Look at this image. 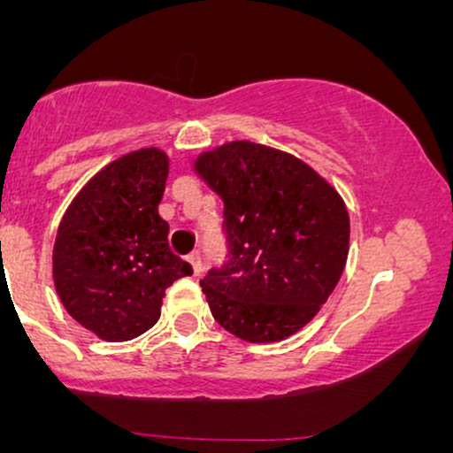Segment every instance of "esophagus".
Here are the masks:
<instances>
[{"label":"esophagus","mask_w":453,"mask_h":453,"mask_svg":"<svg viewBox=\"0 0 453 453\" xmlns=\"http://www.w3.org/2000/svg\"><path fill=\"white\" fill-rule=\"evenodd\" d=\"M187 262H189L191 273L200 274V270H202V257H200V253H197V251L189 253V256H187Z\"/></svg>","instance_id":"1"}]
</instances>
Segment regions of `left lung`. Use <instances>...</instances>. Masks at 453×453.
<instances>
[{
  "label": "left lung",
  "mask_w": 453,
  "mask_h": 453,
  "mask_svg": "<svg viewBox=\"0 0 453 453\" xmlns=\"http://www.w3.org/2000/svg\"><path fill=\"white\" fill-rule=\"evenodd\" d=\"M194 173L223 200L230 262L202 279L217 324L247 342H277L319 313L349 253L336 187L292 153L232 140Z\"/></svg>",
  "instance_id": "left-lung-1"
}]
</instances>
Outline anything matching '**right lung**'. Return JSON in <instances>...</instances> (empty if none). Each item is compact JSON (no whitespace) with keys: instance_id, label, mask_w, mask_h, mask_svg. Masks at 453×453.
Instances as JSON below:
<instances>
[{"instance_id":"1","label":"right lung","mask_w":453,"mask_h":453,"mask_svg":"<svg viewBox=\"0 0 453 453\" xmlns=\"http://www.w3.org/2000/svg\"><path fill=\"white\" fill-rule=\"evenodd\" d=\"M170 157L144 147L91 176L70 202L53 247V283L64 309L108 342L155 326L165 289L191 274L168 247L159 202Z\"/></svg>"}]
</instances>
